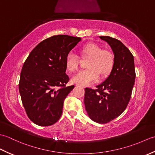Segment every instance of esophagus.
Masks as SVG:
<instances>
[{"label": "esophagus", "instance_id": "esophagus-1", "mask_svg": "<svg viewBox=\"0 0 155 155\" xmlns=\"http://www.w3.org/2000/svg\"><path fill=\"white\" fill-rule=\"evenodd\" d=\"M77 86H78V87H82L84 88V86H83V85H81V84H77Z\"/></svg>", "mask_w": 155, "mask_h": 155}]
</instances>
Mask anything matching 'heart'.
Returning a JSON list of instances; mask_svg holds the SVG:
<instances>
[{
	"label": "heart",
	"instance_id": "obj_1",
	"mask_svg": "<svg viewBox=\"0 0 155 155\" xmlns=\"http://www.w3.org/2000/svg\"><path fill=\"white\" fill-rule=\"evenodd\" d=\"M83 58H87L86 70L81 71L72 78L74 83L87 85L96 81L98 76L101 78L106 77L110 73L114 64V55L110 51L103 49L96 43L84 45L79 50ZM66 67L71 72L78 68V59L75 54L69 53L66 58Z\"/></svg>",
	"mask_w": 155,
	"mask_h": 155
}]
</instances>
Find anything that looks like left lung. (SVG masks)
Segmentation results:
<instances>
[{
  "label": "left lung",
  "mask_w": 155,
  "mask_h": 155,
  "mask_svg": "<svg viewBox=\"0 0 155 155\" xmlns=\"http://www.w3.org/2000/svg\"><path fill=\"white\" fill-rule=\"evenodd\" d=\"M110 45L114 54V64L109 76L97 86V89L85 88L84 103L88 117L105 124L123 113L130 99L135 81L133 55L116 38L99 37Z\"/></svg>",
  "instance_id": "1"
}]
</instances>
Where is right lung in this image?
I'll return each mask as SVG.
<instances>
[{
    "label": "right lung",
    "mask_w": 155,
    "mask_h": 155,
    "mask_svg": "<svg viewBox=\"0 0 155 155\" xmlns=\"http://www.w3.org/2000/svg\"><path fill=\"white\" fill-rule=\"evenodd\" d=\"M80 37L55 35L41 42L29 54L20 76L19 92L28 117L39 126L59 120L65 98L74 86L66 87V58Z\"/></svg>",
    "instance_id": "1"
}]
</instances>
